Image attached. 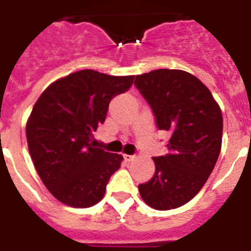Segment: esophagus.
Instances as JSON below:
<instances>
[{
	"mask_svg": "<svg viewBox=\"0 0 251 251\" xmlns=\"http://www.w3.org/2000/svg\"><path fill=\"white\" fill-rule=\"evenodd\" d=\"M124 159H125V161H133L135 156L134 155H124Z\"/></svg>",
	"mask_w": 251,
	"mask_h": 251,
	"instance_id": "1",
	"label": "esophagus"
}]
</instances>
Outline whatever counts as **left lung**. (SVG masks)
<instances>
[{"mask_svg":"<svg viewBox=\"0 0 251 251\" xmlns=\"http://www.w3.org/2000/svg\"><path fill=\"white\" fill-rule=\"evenodd\" d=\"M134 84L159 130L171 133L168 153L153 157L155 175L138 186L139 194L155 210H173L194 198L214 171L222 150V110L210 90L183 70H153L135 76Z\"/></svg>","mask_w":251,"mask_h":251,"instance_id":"obj_1","label":"left lung"}]
</instances>
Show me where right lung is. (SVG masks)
Wrapping results in <instances>:
<instances>
[{
  "instance_id": "add662e5",
  "label": "right lung",
  "mask_w": 251,
  "mask_h": 251,
  "mask_svg": "<svg viewBox=\"0 0 251 251\" xmlns=\"http://www.w3.org/2000/svg\"><path fill=\"white\" fill-rule=\"evenodd\" d=\"M134 75L80 70L53 82L37 99L25 125L31 159L41 181L66 206L100 202L122 155L91 147L110 100L131 87Z\"/></svg>"
}]
</instances>
